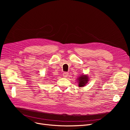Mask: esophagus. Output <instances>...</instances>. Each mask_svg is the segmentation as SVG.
<instances>
[{
	"label": "esophagus",
	"mask_w": 130,
	"mask_h": 130,
	"mask_svg": "<svg viewBox=\"0 0 130 130\" xmlns=\"http://www.w3.org/2000/svg\"><path fill=\"white\" fill-rule=\"evenodd\" d=\"M63 76L64 77H67L68 76V73L67 72H64L63 74Z\"/></svg>",
	"instance_id": "obj_1"
}]
</instances>
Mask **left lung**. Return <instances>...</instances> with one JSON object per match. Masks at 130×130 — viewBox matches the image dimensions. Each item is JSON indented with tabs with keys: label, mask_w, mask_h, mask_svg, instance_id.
Returning a JSON list of instances; mask_svg holds the SVG:
<instances>
[{
	"label": "left lung",
	"mask_w": 130,
	"mask_h": 130,
	"mask_svg": "<svg viewBox=\"0 0 130 130\" xmlns=\"http://www.w3.org/2000/svg\"><path fill=\"white\" fill-rule=\"evenodd\" d=\"M88 81V77L87 75H82L81 76H79L78 78V87H82L85 86L86 84Z\"/></svg>",
	"instance_id": "obj_1"
}]
</instances>
